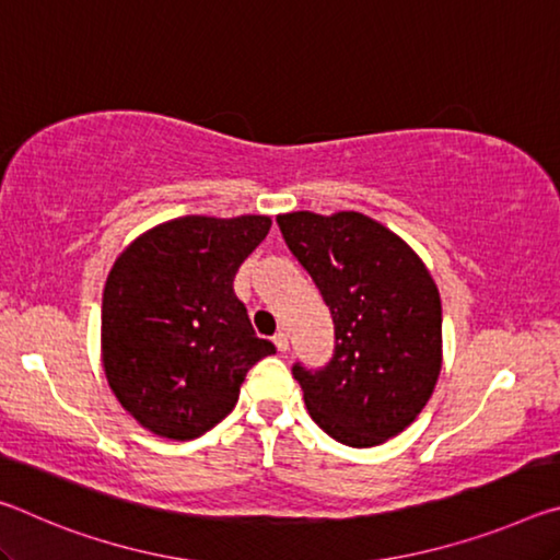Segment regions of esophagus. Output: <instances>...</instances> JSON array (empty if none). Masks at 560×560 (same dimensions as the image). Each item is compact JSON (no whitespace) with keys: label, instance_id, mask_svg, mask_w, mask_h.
Returning <instances> with one entry per match:
<instances>
[{"label":"esophagus","instance_id":"esophagus-1","mask_svg":"<svg viewBox=\"0 0 560 560\" xmlns=\"http://www.w3.org/2000/svg\"><path fill=\"white\" fill-rule=\"evenodd\" d=\"M273 346H277L279 350H289V336L283 334V330H279V334L273 336Z\"/></svg>","mask_w":560,"mask_h":560}]
</instances>
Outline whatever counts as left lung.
Listing matches in <instances>:
<instances>
[{
  "label": "left lung",
  "mask_w": 560,
  "mask_h": 560,
  "mask_svg": "<svg viewBox=\"0 0 560 560\" xmlns=\"http://www.w3.org/2000/svg\"><path fill=\"white\" fill-rule=\"evenodd\" d=\"M277 222L336 326L324 371L293 365L306 410L340 444L377 447L410 428L438 385V283L410 244L360 212H289Z\"/></svg>",
  "instance_id": "1"
}]
</instances>
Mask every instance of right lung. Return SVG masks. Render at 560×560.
<instances>
[{"instance_id":"1","label":"right lung","mask_w":560,"mask_h":560,"mask_svg":"<svg viewBox=\"0 0 560 560\" xmlns=\"http://www.w3.org/2000/svg\"><path fill=\"white\" fill-rule=\"evenodd\" d=\"M271 217L187 214L118 254L101 308V360L118 402L145 430L195 440L234 410L246 373L277 353L232 281Z\"/></svg>"}]
</instances>
